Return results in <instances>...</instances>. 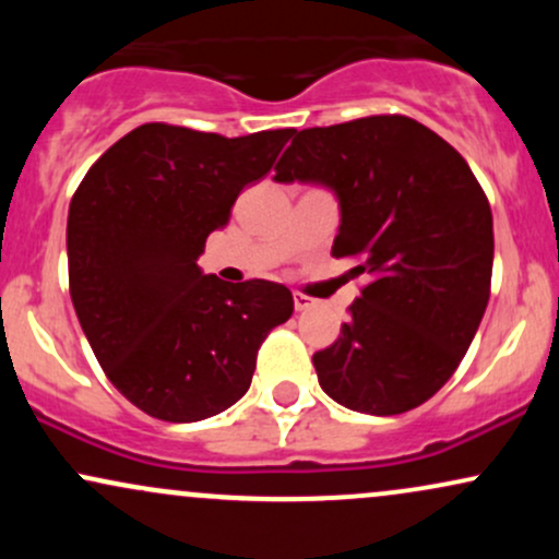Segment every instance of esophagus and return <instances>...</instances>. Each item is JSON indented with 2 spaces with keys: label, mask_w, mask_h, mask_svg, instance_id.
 Masks as SVG:
<instances>
[{
  "label": "esophagus",
  "mask_w": 559,
  "mask_h": 559,
  "mask_svg": "<svg viewBox=\"0 0 559 559\" xmlns=\"http://www.w3.org/2000/svg\"><path fill=\"white\" fill-rule=\"evenodd\" d=\"M310 307H312V299L310 297H305V294L294 292V310L305 312V310H310Z\"/></svg>",
  "instance_id": "34e87169"
}]
</instances>
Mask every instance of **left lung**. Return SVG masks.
I'll return each mask as SVG.
<instances>
[{
    "instance_id": "obj_1",
    "label": "left lung",
    "mask_w": 559,
    "mask_h": 559,
    "mask_svg": "<svg viewBox=\"0 0 559 559\" xmlns=\"http://www.w3.org/2000/svg\"><path fill=\"white\" fill-rule=\"evenodd\" d=\"M278 183L338 199L333 258L365 275L349 323L316 352L320 389L368 415L418 407L452 378L489 305V199L454 146L404 115H370L292 133Z\"/></svg>"
}]
</instances>
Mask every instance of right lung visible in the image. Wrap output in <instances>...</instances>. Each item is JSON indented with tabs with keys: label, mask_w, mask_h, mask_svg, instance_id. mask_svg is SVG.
Here are the masks:
<instances>
[{
	"label": "right lung",
	"mask_w": 559,
	"mask_h": 559,
	"mask_svg": "<svg viewBox=\"0 0 559 559\" xmlns=\"http://www.w3.org/2000/svg\"><path fill=\"white\" fill-rule=\"evenodd\" d=\"M292 133L226 139L144 123L96 159L70 199L75 316L112 386L152 418L197 423L239 402L260 344L292 318L286 286L226 284L197 265Z\"/></svg>",
	"instance_id": "1"
}]
</instances>
